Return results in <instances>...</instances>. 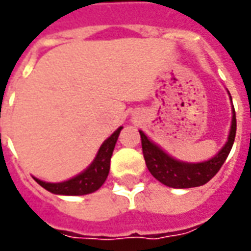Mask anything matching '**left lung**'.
<instances>
[{"label": "left lung", "instance_id": "1", "mask_svg": "<svg viewBox=\"0 0 251 251\" xmlns=\"http://www.w3.org/2000/svg\"><path fill=\"white\" fill-rule=\"evenodd\" d=\"M139 134H141V141H142V151L146 167L149 172L154 176L157 180L161 181L162 184L168 187L174 188L198 187V186L206 184L220 171L232 149L235 134H236L235 109H232V124H231V131H229L226 146L221 149L213 158H210L209 161L200 162V164L176 161L167 153H164L158 146H155L154 143L150 142L142 131H139Z\"/></svg>", "mask_w": 251, "mask_h": 251}]
</instances>
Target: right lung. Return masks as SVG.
<instances>
[{
    "label": "right lung",
    "mask_w": 251,
    "mask_h": 251,
    "mask_svg": "<svg viewBox=\"0 0 251 251\" xmlns=\"http://www.w3.org/2000/svg\"><path fill=\"white\" fill-rule=\"evenodd\" d=\"M122 128L123 127L116 129L115 132L102 143V146L98 150L96 160L80 175L75 176L70 180L63 181V183H46V181L35 179L36 183L41 184L43 188H46L50 193L60 195H84L97 191L108 177L109 168H110V157H112L113 149H115Z\"/></svg>",
    "instance_id": "add662e5"
}]
</instances>
